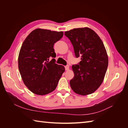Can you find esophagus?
Returning a JSON list of instances; mask_svg holds the SVG:
<instances>
[{
	"mask_svg": "<svg viewBox=\"0 0 128 128\" xmlns=\"http://www.w3.org/2000/svg\"><path fill=\"white\" fill-rule=\"evenodd\" d=\"M64 67H65V69H66V70H68L69 69V66H65Z\"/></svg>",
	"mask_w": 128,
	"mask_h": 128,
	"instance_id": "1",
	"label": "esophagus"
}]
</instances>
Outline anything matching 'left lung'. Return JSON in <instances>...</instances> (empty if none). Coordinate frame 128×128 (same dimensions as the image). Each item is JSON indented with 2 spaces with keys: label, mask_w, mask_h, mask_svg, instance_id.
<instances>
[{
  "label": "left lung",
  "mask_w": 128,
  "mask_h": 128,
  "mask_svg": "<svg viewBox=\"0 0 128 128\" xmlns=\"http://www.w3.org/2000/svg\"><path fill=\"white\" fill-rule=\"evenodd\" d=\"M73 46L76 58L80 56L78 64L72 66L74 73L70 86L76 94H90L103 82L108 64L106 50L99 36L94 30L85 27L64 32Z\"/></svg>",
  "instance_id": "left-lung-1"
}]
</instances>
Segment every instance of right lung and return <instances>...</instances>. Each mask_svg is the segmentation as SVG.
Instances as JSON below:
<instances>
[{
    "label": "right lung",
    "instance_id": "obj_1",
    "mask_svg": "<svg viewBox=\"0 0 128 128\" xmlns=\"http://www.w3.org/2000/svg\"><path fill=\"white\" fill-rule=\"evenodd\" d=\"M63 35L62 32L36 29L23 42L18 58L19 72L26 86L34 94L53 91L65 70L54 59V44Z\"/></svg>",
    "mask_w": 128,
    "mask_h": 128
}]
</instances>
